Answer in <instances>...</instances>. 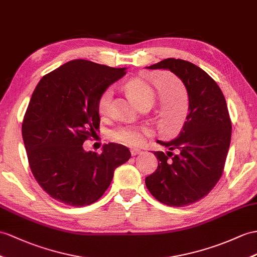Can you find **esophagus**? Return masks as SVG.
I'll return each instance as SVG.
<instances>
[{
	"instance_id": "1",
	"label": "esophagus",
	"mask_w": 257,
	"mask_h": 257,
	"mask_svg": "<svg viewBox=\"0 0 257 257\" xmlns=\"http://www.w3.org/2000/svg\"><path fill=\"white\" fill-rule=\"evenodd\" d=\"M139 154H141V150L140 149H135V148L131 149V155H132V156H136V155H139Z\"/></svg>"
}]
</instances>
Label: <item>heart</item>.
Masks as SVG:
<instances>
[{
    "mask_svg": "<svg viewBox=\"0 0 257 257\" xmlns=\"http://www.w3.org/2000/svg\"><path fill=\"white\" fill-rule=\"evenodd\" d=\"M124 88L132 96L137 104L142 105L145 103H152L155 92L166 95L167 84L164 77H157L152 81L133 78L125 83ZM112 98H113V90L111 87H108L100 93L97 101V110L100 115L107 116L110 113ZM152 134L153 130L148 125L124 124L112 130L110 136L114 142L122 144V145L137 147L144 144L147 137L152 136Z\"/></svg>",
    "mask_w": 257,
    "mask_h": 257,
    "instance_id": "heart-1",
    "label": "heart"
}]
</instances>
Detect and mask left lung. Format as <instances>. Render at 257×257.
Instances as JSON below:
<instances>
[{
	"instance_id": "obj_1",
	"label": "left lung",
	"mask_w": 257,
	"mask_h": 257,
	"mask_svg": "<svg viewBox=\"0 0 257 257\" xmlns=\"http://www.w3.org/2000/svg\"><path fill=\"white\" fill-rule=\"evenodd\" d=\"M147 68L171 71L189 95V114L182 130L176 140L157 141L169 152L154 153L158 167L145 179L157 201L182 207L205 197L222 176L231 141L227 102L216 81L191 62L170 58Z\"/></svg>"
}]
</instances>
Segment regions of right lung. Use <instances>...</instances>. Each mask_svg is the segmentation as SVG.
Here are the masks:
<instances>
[{"mask_svg": "<svg viewBox=\"0 0 257 257\" xmlns=\"http://www.w3.org/2000/svg\"><path fill=\"white\" fill-rule=\"evenodd\" d=\"M125 74V68L73 60L45 75L35 88L23 140L36 181L55 201L76 207L97 202L115 169L131 158L121 144H105L101 154L83 148L99 128L100 93Z\"/></svg>", "mask_w": 257, "mask_h": 257, "instance_id": "add662e5", "label": "right lung"}]
</instances>
